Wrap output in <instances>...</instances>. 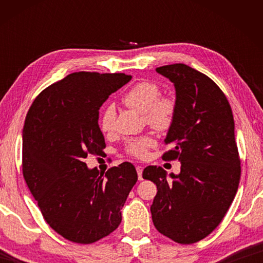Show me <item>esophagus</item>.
Wrapping results in <instances>:
<instances>
[{
	"label": "esophagus",
	"mask_w": 263,
	"mask_h": 263,
	"mask_svg": "<svg viewBox=\"0 0 263 263\" xmlns=\"http://www.w3.org/2000/svg\"><path fill=\"white\" fill-rule=\"evenodd\" d=\"M137 173H138V177H139V180H142V167L141 166H137Z\"/></svg>",
	"instance_id": "1"
}]
</instances>
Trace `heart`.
<instances>
[{
  "label": "heart",
  "mask_w": 263,
  "mask_h": 263,
  "mask_svg": "<svg viewBox=\"0 0 263 263\" xmlns=\"http://www.w3.org/2000/svg\"><path fill=\"white\" fill-rule=\"evenodd\" d=\"M161 91L157 83L140 81L128 89L123 95L122 102L128 108L144 112L145 121L154 130L166 132L173 126L176 117V103L171 97L160 96ZM115 110L108 106L102 111L100 128L103 133L114 130ZM154 145L149 136L133 138L127 141L125 152L132 158L144 159L147 157L148 149Z\"/></svg>",
  "instance_id": "heart-1"
}]
</instances>
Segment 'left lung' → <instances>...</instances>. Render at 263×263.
<instances>
[{
	"mask_svg": "<svg viewBox=\"0 0 263 263\" xmlns=\"http://www.w3.org/2000/svg\"><path fill=\"white\" fill-rule=\"evenodd\" d=\"M174 83L176 117L169 128L166 161L179 160L181 173L167 176L148 166L142 177L157 184L151 213L160 233L189 245L208 237L225 217L237 194L241 166L231 105L221 89L184 64L158 67Z\"/></svg>",
	"mask_w": 263,
	"mask_h": 263,
	"instance_id": "8db88e82",
	"label": "left lung"
}]
</instances>
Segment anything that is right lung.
I'll list each match as a JSON object with an SVG mask.
<instances>
[{
  "mask_svg": "<svg viewBox=\"0 0 263 263\" xmlns=\"http://www.w3.org/2000/svg\"><path fill=\"white\" fill-rule=\"evenodd\" d=\"M131 78L72 73L44 89L26 115L23 177L44 219L69 241L92 243L114 232L138 180L130 162L109 168L105 175L84 162L89 154L101 155L105 148L100 108Z\"/></svg>",
  "mask_w": 263,
  "mask_h": 263,
  "instance_id": "right-lung-1",
  "label": "right lung"
}]
</instances>
